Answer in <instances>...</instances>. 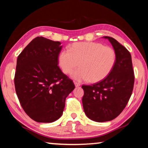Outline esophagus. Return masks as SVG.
<instances>
[{"label":"esophagus","mask_w":148,"mask_h":148,"mask_svg":"<svg viewBox=\"0 0 148 148\" xmlns=\"http://www.w3.org/2000/svg\"><path fill=\"white\" fill-rule=\"evenodd\" d=\"M74 85H75V86H76V87L80 86V84L79 83H77V82H74Z\"/></svg>","instance_id":"1"}]
</instances>
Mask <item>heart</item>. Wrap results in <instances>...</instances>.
Instances as JSON below:
<instances>
[{
    "mask_svg": "<svg viewBox=\"0 0 148 148\" xmlns=\"http://www.w3.org/2000/svg\"><path fill=\"white\" fill-rule=\"evenodd\" d=\"M114 49L98 42H77L59 54V62L65 74H72L77 81L98 82L108 76L116 62Z\"/></svg>",
    "mask_w": 148,
    "mask_h": 148,
    "instance_id": "b5f03b06",
    "label": "heart"
}]
</instances>
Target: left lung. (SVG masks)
I'll return each mask as SVG.
<instances>
[{
    "label": "left lung",
    "mask_w": 148,
    "mask_h": 148,
    "mask_svg": "<svg viewBox=\"0 0 148 148\" xmlns=\"http://www.w3.org/2000/svg\"><path fill=\"white\" fill-rule=\"evenodd\" d=\"M113 46L116 62L108 76L91 86L83 85L82 103L86 116L97 122L108 121L121 113L131 97L134 83L131 53L116 39L104 36Z\"/></svg>",
    "instance_id": "8db88e82"
}]
</instances>
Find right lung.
I'll list each match as a JSON object with an SVG mask.
<instances>
[{
	"label": "right lung",
	"instance_id": "1",
	"mask_svg": "<svg viewBox=\"0 0 148 148\" xmlns=\"http://www.w3.org/2000/svg\"><path fill=\"white\" fill-rule=\"evenodd\" d=\"M62 46L42 36L32 40L17 59L14 84L25 112L34 121L52 123L62 116L75 86L58 66Z\"/></svg>",
	"mask_w": 148,
	"mask_h": 148
}]
</instances>
